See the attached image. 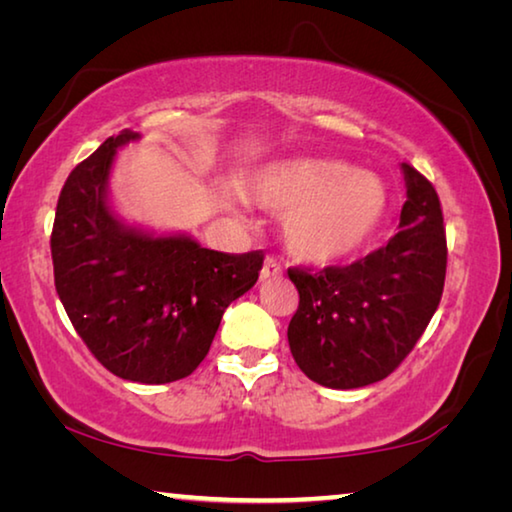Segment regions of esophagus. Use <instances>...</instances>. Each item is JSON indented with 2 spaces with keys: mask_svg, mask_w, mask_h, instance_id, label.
Instances as JSON below:
<instances>
[{
  "mask_svg": "<svg viewBox=\"0 0 512 512\" xmlns=\"http://www.w3.org/2000/svg\"><path fill=\"white\" fill-rule=\"evenodd\" d=\"M277 275H282L280 262H277V259H273V257H266L264 259V266H262V273H259V277H262V280H268V277H277Z\"/></svg>",
  "mask_w": 512,
  "mask_h": 512,
  "instance_id": "esophagus-1",
  "label": "esophagus"
}]
</instances>
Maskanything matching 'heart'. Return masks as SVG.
Instances as JSON below:
<instances>
[{
    "mask_svg": "<svg viewBox=\"0 0 512 512\" xmlns=\"http://www.w3.org/2000/svg\"><path fill=\"white\" fill-rule=\"evenodd\" d=\"M248 196L266 210L282 212L284 244L309 264H334L366 248L391 205L375 173L318 158L268 164L250 178Z\"/></svg>",
    "mask_w": 512,
    "mask_h": 512,
    "instance_id": "1",
    "label": "heart"
}]
</instances>
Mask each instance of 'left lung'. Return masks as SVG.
<instances>
[{"label": "left lung", "mask_w": 512, "mask_h": 512, "mask_svg": "<svg viewBox=\"0 0 512 512\" xmlns=\"http://www.w3.org/2000/svg\"><path fill=\"white\" fill-rule=\"evenodd\" d=\"M406 203L386 246L350 266L289 268L300 293L289 323L298 368L320 386L361 388L400 366L413 350L445 287L447 239L433 185L402 164Z\"/></svg>", "instance_id": "1"}]
</instances>
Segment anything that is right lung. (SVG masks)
Returning a JSON list of instances; mask_svg holds the SVG:
<instances>
[{
	"label": "right lung",
	"mask_w": 512,
	"mask_h": 512,
	"mask_svg": "<svg viewBox=\"0 0 512 512\" xmlns=\"http://www.w3.org/2000/svg\"><path fill=\"white\" fill-rule=\"evenodd\" d=\"M108 137L65 180L51 230L54 282L69 320L112 375L169 384L198 368L232 300L255 287L262 250L203 248L189 235H153L119 219L108 201L117 149Z\"/></svg>",
	"instance_id": "right-lung-1"
}]
</instances>
